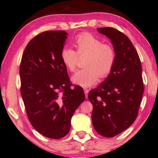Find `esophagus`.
Returning <instances> with one entry per match:
<instances>
[{
	"label": "esophagus",
	"instance_id": "1",
	"mask_svg": "<svg viewBox=\"0 0 158 158\" xmlns=\"http://www.w3.org/2000/svg\"><path fill=\"white\" fill-rule=\"evenodd\" d=\"M84 93L85 95V98H88V94H89V89H84Z\"/></svg>",
	"mask_w": 158,
	"mask_h": 158
}]
</instances>
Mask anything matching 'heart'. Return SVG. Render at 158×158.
Listing matches in <instances>:
<instances>
[{"mask_svg":"<svg viewBox=\"0 0 158 158\" xmlns=\"http://www.w3.org/2000/svg\"><path fill=\"white\" fill-rule=\"evenodd\" d=\"M76 52L69 47L61 50L62 62L69 71L74 72L79 57L86 56L85 68L77 71L72 77L73 81L83 87H90L98 81L100 76L106 77L113 69L116 61V52L111 44L102 43L100 39L90 34H81L74 41Z\"/></svg>","mask_w":158,"mask_h":158,"instance_id":"b5f03b06","label":"heart"}]
</instances>
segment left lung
<instances>
[{
  "instance_id": "left-lung-1",
  "label": "left lung",
  "mask_w": 158,
  "mask_h": 158,
  "mask_svg": "<svg viewBox=\"0 0 158 158\" xmlns=\"http://www.w3.org/2000/svg\"><path fill=\"white\" fill-rule=\"evenodd\" d=\"M111 40L116 61L107 78L90 90L93 105L92 122L97 132L113 137L123 132L137 118L144 87L142 68L137 50L130 40L114 28H98Z\"/></svg>"
}]
</instances>
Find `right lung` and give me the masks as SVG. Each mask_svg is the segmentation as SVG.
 <instances>
[{"label": "right lung", "mask_w": 158, "mask_h": 158, "mask_svg": "<svg viewBox=\"0 0 158 158\" xmlns=\"http://www.w3.org/2000/svg\"><path fill=\"white\" fill-rule=\"evenodd\" d=\"M67 35L64 31L37 35L26 46L19 68L29 121L37 132L55 139L68 133L71 118L85 100L84 90L72 84L60 58Z\"/></svg>", "instance_id": "obj_1"}]
</instances>
